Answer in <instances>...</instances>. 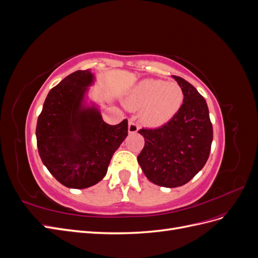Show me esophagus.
Masks as SVG:
<instances>
[{"mask_svg":"<svg viewBox=\"0 0 258 258\" xmlns=\"http://www.w3.org/2000/svg\"><path fill=\"white\" fill-rule=\"evenodd\" d=\"M139 124L136 123L134 120H129V126H128V130L129 134H136V132L139 131Z\"/></svg>","mask_w":258,"mask_h":258,"instance_id":"34e87169","label":"esophagus"}]
</instances>
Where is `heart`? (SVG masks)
<instances>
[{
    "mask_svg": "<svg viewBox=\"0 0 258 258\" xmlns=\"http://www.w3.org/2000/svg\"><path fill=\"white\" fill-rule=\"evenodd\" d=\"M184 93L176 82L147 79L135 86L129 95L132 107H142V119L151 126L166 123L177 113Z\"/></svg>",
    "mask_w": 258,
    "mask_h": 258,
    "instance_id": "1",
    "label": "heart"
}]
</instances>
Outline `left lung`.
I'll return each instance as SVG.
<instances>
[{"mask_svg":"<svg viewBox=\"0 0 258 258\" xmlns=\"http://www.w3.org/2000/svg\"><path fill=\"white\" fill-rule=\"evenodd\" d=\"M172 77L183 90V104L163 126L139 130L145 144L138 156L146 177L169 188L189 182L204 168L213 140L205 98L182 77Z\"/></svg>","mask_w":258,"mask_h":258,"instance_id":"obj_1","label":"left lung"}]
</instances>
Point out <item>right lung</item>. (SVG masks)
<instances>
[{
    "instance_id": "add662e5",
    "label": "right lung",
    "mask_w": 258,
    "mask_h": 258,
    "mask_svg": "<svg viewBox=\"0 0 258 258\" xmlns=\"http://www.w3.org/2000/svg\"><path fill=\"white\" fill-rule=\"evenodd\" d=\"M93 83L90 70L68 75L48 92L37 119L40 157L53 177L69 188L99 183L128 136L127 119L111 126L95 103H87Z\"/></svg>"
}]
</instances>
